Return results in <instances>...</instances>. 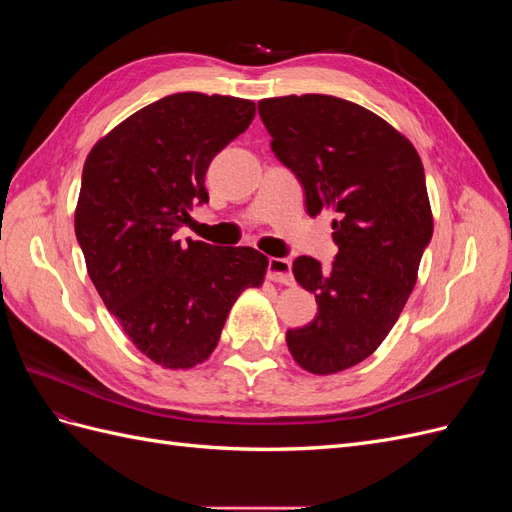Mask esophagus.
Masks as SVG:
<instances>
[{
    "instance_id": "esophagus-1",
    "label": "esophagus",
    "mask_w": 512,
    "mask_h": 512,
    "mask_svg": "<svg viewBox=\"0 0 512 512\" xmlns=\"http://www.w3.org/2000/svg\"><path fill=\"white\" fill-rule=\"evenodd\" d=\"M269 280L284 286H292L294 277L288 258H269Z\"/></svg>"
}]
</instances>
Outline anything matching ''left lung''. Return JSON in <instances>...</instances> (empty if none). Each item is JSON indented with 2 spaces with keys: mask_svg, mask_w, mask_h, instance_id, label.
<instances>
[{
  "mask_svg": "<svg viewBox=\"0 0 512 512\" xmlns=\"http://www.w3.org/2000/svg\"><path fill=\"white\" fill-rule=\"evenodd\" d=\"M258 113L273 153L303 185L307 213H337L331 269L309 256L292 265L318 314L286 333L303 369L337 374L376 352L416 284L433 235L423 162L391 123L342 98H267Z\"/></svg>",
  "mask_w": 512,
  "mask_h": 512,
  "instance_id": "obj_1",
  "label": "left lung"
}]
</instances>
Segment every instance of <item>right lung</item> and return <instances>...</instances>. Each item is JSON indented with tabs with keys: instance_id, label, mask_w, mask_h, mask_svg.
Here are the masks:
<instances>
[{
	"instance_id": "right-lung-1",
	"label": "right lung",
	"mask_w": 512,
	"mask_h": 512,
	"mask_svg": "<svg viewBox=\"0 0 512 512\" xmlns=\"http://www.w3.org/2000/svg\"><path fill=\"white\" fill-rule=\"evenodd\" d=\"M252 100L166 96L121 121L83 166L74 232L108 312L147 359L164 369L207 361L230 307L265 282L254 247L188 245L175 232L209 200L211 160L247 130Z\"/></svg>"
}]
</instances>
